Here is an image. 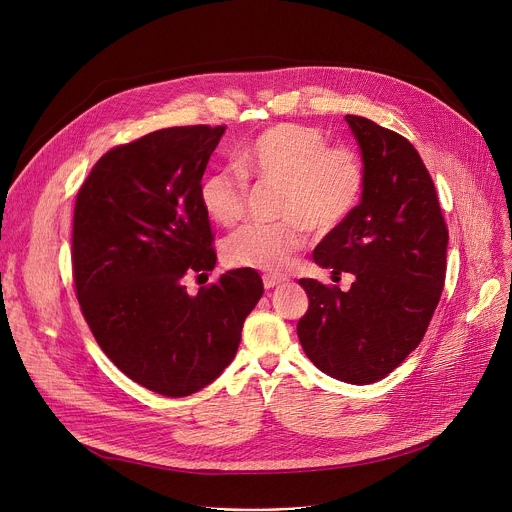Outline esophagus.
Segmentation results:
<instances>
[{
	"instance_id": "obj_1",
	"label": "esophagus",
	"mask_w": 512,
	"mask_h": 512,
	"mask_svg": "<svg viewBox=\"0 0 512 512\" xmlns=\"http://www.w3.org/2000/svg\"><path fill=\"white\" fill-rule=\"evenodd\" d=\"M287 281V277H281V275H263V285L265 289H273V287H279Z\"/></svg>"
}]
</instances>
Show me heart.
I'll use <instances>...</instances> for the list:
<instances>
[{
	"label": "heart",
	"instance_id": "heart-1",
	"mask_svg": "<svg viewBox=\"0 0 512 512\" xmlns=\"http://www.w3.org/2000/svg\"><path fill=\"white\" fill-rule=\"evenodd\" d=\"M234 170L210 172L198 190L210 221L233 227L247 204V182L281 186L279 225H249L233 233L223 247L233 267L281 271L308 243L306 225L328 233L358 206L364 168L344 145L328 148L326 137L308 125L281 123L259 133L235 154Z\"/></svg>",
	"mask_w": 512,
	"mask_h": 512
}]
</instances>
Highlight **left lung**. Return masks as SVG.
I'll return each mask as SVG.
<instances>
[{
    "mask_svg": "<svg viewBox=\"0 0 512 512\" xmlns=\"http://www.w3.org/2000/svg\"><path fill=\"white\" fill-rule=\"evenodd\" d=\"M362 158L358 206L314 249V261L354 275L348 291L300 279L310 306L298 322L304 352L332 379L371 385L415 350L440 302L448 229L431 176L399 133L344 117Z\"/></svg>",
    "mask_w": 512,
    "mask_h": 512,
    "instance_id": "obj_1",
    "label": "left lung"
}]
</instances>
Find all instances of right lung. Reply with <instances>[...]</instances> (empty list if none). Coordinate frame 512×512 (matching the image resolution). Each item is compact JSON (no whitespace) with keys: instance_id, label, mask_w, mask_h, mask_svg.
Returning <instances> with one entry per match:
<instances>
[{"instance_id":"add662e5","label":"right lung","mask_w":512,"mask_h":512,"mask_svg":"<svg viewBox=\"0 0 512 512\" xmlns=\"http://www.w3.org/2000/svg\"><path fill=\"white\" fill-rule=\"evenodd\" d=\"M225 129L168 127L119 145L77 196L72 267L83 316L121 373L166 397L221 377L263 296L259 273L247 267L196 296L182 283L216 265L198 190Z\"/></svg>"}]
</instances>
